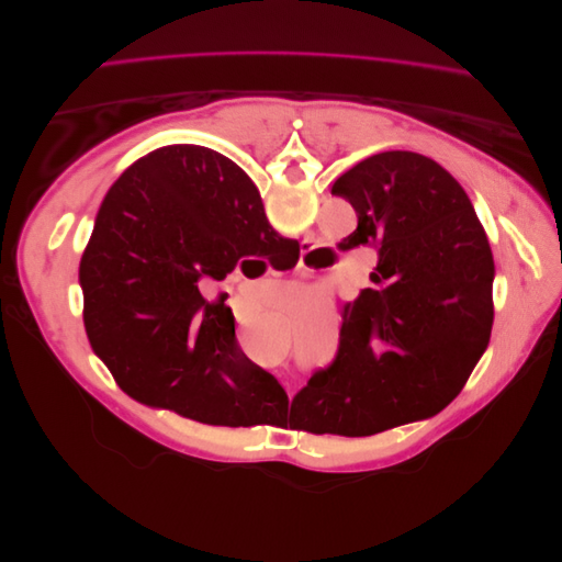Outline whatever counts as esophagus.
Instances as JSON below:
<instances>
[{"label": "esophagus", "instance_id": "34e87169", "mask_svg": "<svg viewBox=\"0 0 562 562\" xmlns=\"http://www.w3.org/2000/svg\"><path fill=\"white\" fill-rule=\"evenodd\" d=\"M313 249H315V247H311V245H306V249H304V254H306V256H308V254H311V251H313ZM300 272H302V274H304V272H311V270H308V267H302V270H300ZM285 386H288V391H290V384H285Z\"/></svg>", "mask_w": 562, "mask_h": 562}]
</instances>
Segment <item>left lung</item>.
Here are the masks:
<instances>
[{
  "instance_id": "1",
  "label": "left lung",
  "mask_w": 562,
  "mask_h": 562,
  "mask_svg": "<svg viewBox=\"0 0 562 562\" xmlns=\"http://www.w3.org/2000/svg\"><path fill=\"white\" fill-rule=\"evenodd\" d=\"M331 194L359 220L345 249L378 251L375 288L345 306L334 361L292 409L311 432L368 437L435 416L464 389L492 334L494 258L462 184L425 155H372Z\"/></svg>"
}]
</instances>
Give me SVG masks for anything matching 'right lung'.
<instances>
[{"label":"right lung","instance_id":"obj_1","mask_svg":"<svg viewBox=\"0 0 562 562\" xmlns=\"http://www.w3.org/2000/svg\"><path fill=\"white\" fill-rule=\"evenodd\" d=\"M283 243L251 178L217 150L165 146L127 167L79 262L87 334L116 384L207 425L247 427L265 403L281 407L283 386L245 357L231 308L201 288Z\"/></svg>","mask_w":562,"mask_h":562}]
</instances>
